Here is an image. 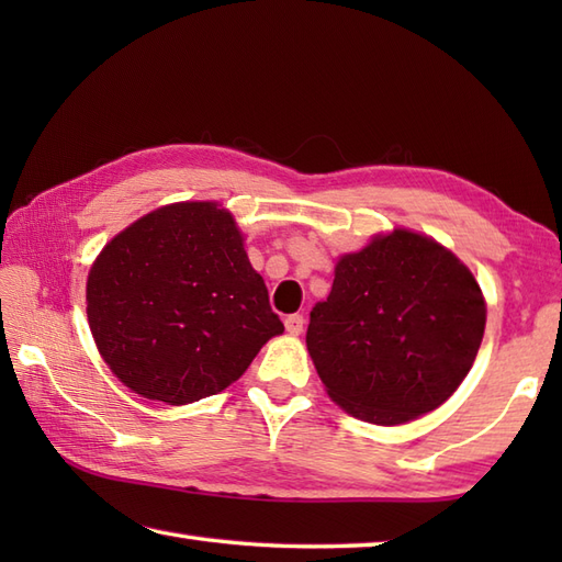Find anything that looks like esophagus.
<instances>
[{
  "mask_svg": "<svg viewBox=\"0 0 562 562\" xmlns=\"http://www.w3.org/2000/svg\"><path fill=\"white\" fill-rule=\"evenodd\" d=\"M284 328H288L290 336H302V330H304V316H300V314L288 316V318H284Z\"/></svg>",
  "mask_w": 562,
  "mask_h": 562,
  "instance_id": "1",
  "label": "esophagus"
}]
</instances>
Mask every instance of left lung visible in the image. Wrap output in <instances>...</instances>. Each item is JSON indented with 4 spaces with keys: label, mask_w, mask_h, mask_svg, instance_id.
<instances>
[{
    "label": "left lung",
    "mask_w": 562,
    "mask_h": 562,
    "mask_svg": "<svg viewBox=\"0 0 562 562\" xmlns=\"http://www.w3.org/2000/svg\"><path fill=\"white\" fill-rule=\"evenodd\" d=\"M469 266L432 236L393 226L336 260L306 350L328 398L357 420L403 425L449 401L485 333Z\"/></svg>",
    "instance_id": "left-lung-1"
}]
</instances>
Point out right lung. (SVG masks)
I'll list each match as a JSON object with an SVG mask.
<instances>
[{"label": "right lung", "instance_id": "right-lung-1", "mask_svg": "<svg viewBox=\"0 0 562 562\" xmlns=\"http://www.w3.org/2000/svg\"><path fill=\"white\" fill-rule=\"evenodd\" d=\"M234 214L171 202L115 234L91 262L87 318L117 381L142 398L195 403L232 386L282 336Z\"/></svg>", "mask_w": 562, "mask_h": 562}]
</instances>
